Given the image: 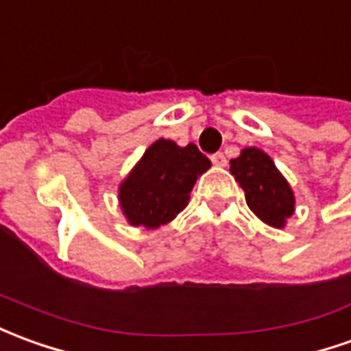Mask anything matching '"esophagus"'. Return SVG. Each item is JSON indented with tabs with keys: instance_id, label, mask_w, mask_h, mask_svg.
Here are the masks:
<instances>
[{
	"instance_id": "1",
	"label": "esophagus",
	"mask_w": 351,
	"mask_h": 351,
	"mask_svg": "<svg viewBox=\"0 0 351 351\" xmlns=\"http://www.w3.org/2000/svg\"><path fill=\"white\" fill-rule=\"evenodd\" d=\"M210 161H213V165H215V167H226L228 165V159L222 152L213 154V156H210Z\"/></svg>"
}]
</instances>
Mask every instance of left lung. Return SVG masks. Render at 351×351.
<instances>
[{"mask_svg": "<svg viewBox=\"0 0 351 351\" xmlns=\"http://www.w3.org/2000/svg\"><path fill=\"white\" fill-rule=\"evenodd\" d=\"M230 173L243 188L249 209L271 228H285L295 215V192L274 159L261 148H243L235 159H230Z\"/></svg>", "mask_w": 351, "mask_h": 351, "instance_id": "obj_1", "label": "left lung"}]
</instances>
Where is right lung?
Listing matches in <instances>:
<instances>
[{"label": "right lung", "mask_w": 351, "mask_h": 351, "mask_svg": "<svg viewBox=\"0 0 351 351\" xmlns=\"http://www.w3.org/2000/svg\"><path fill=\"white\" fill-rule=\"evenodd\" d=\"M209 169V158L195 144L156 141L119 182L117 201L125 220L146 230L169 224L186 209L193 184Z\"/></svg>", "instance_id": "1"}]
</instances>
